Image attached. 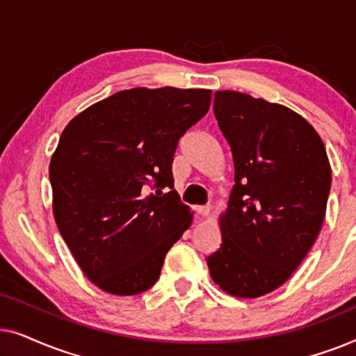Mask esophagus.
<instances>
[{
  "label": "esophagus",
  "instance_id": "obj_1",
  "mask_svg": "<svg viewBox=\"0 0 356 356\" xmlns=\"http://www.w3.org/2000/svg\"><path fill=\"white\" fill-rule=\"evenodd\" d=\"M194 212H196L197 217H204V216H207V213H209V207H206V206H196V207H194Z\"/></svg>",
  "mask_w": 356,
  "mask_h": 356
}]
</instances>
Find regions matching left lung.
<instances>
[{"instance_id":"obj_1","label":"left lung","mask_w":356,"mask_h":356,"mask_svg":"<svg viewBox=\"0 0 356 356\" xmlns=\"http://www.w3.org/2000/svg\"><path fill=\"white\" fill-rule=\"evenodd\" d=\"M213 115L232 149L235 186L220 216V250L207 266L228 295L257 298L285 284L314 245L329 159L313 126L284 105L218 90Z\"/></svg>"}]
</instances>
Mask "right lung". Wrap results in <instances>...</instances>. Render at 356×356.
Returning <instances> with one entry per match:
<instances>
[{
	"instance_id": "right-lung-1",
	"label": "right lung",
	"mask_w": 356,
	"mask_h": 356,
	"mask_svg": "<svg viewBox=\"0 0 356 356\" xmlns=\"http://www.w3.org/2000/svg\"><path fill=\"white\" fill-rule=\"evenodd\" d=\"M211 99L207 89L136 87L97 102L61 133L50 162L53 216L82 272L106 293L149 290L191 225L172 163Z\"/></svg>"
}]
</instances>
